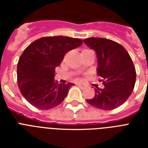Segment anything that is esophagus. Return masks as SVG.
I'll use <instances>...</instances> for the list:
<instances>
[{"mask_svg":"<svg viewBox=\"0 0 148 148\" xmlns=\"http://www.w3.org/2000/svg\"><path fill=\"white\" fill-rule=\"evenodd\" d=\"M77 85H78L81 88H84L86 87L85 84H82V83H78L77 84Z\"/></svg>","mask_w":148,"mask_h":148,"instance_id":"obj_1","label":"esophagus"}]
</instances>
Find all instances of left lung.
<instances>
[{"instance_id":"8db88e82","label":"left lung","mask_w":148,"mask_h":148,"mask_svg":"<svg viewBox=\"0 0 148 148\" xmlns=\"http://www.w3.org/2000/svg\"><path fill=\"white\" fill-rule=\"evenodd\" d=\"M96 52L97 73L104 85L97 88L88 103L101 110H110L122 105L131 96L136 81V71L131 57L122 45L114 40L101 38L84 40Z\"/></svg>"}]
</instances>
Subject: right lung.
Wrapping results in <instances>:
<instances>
[{"mask_svg": "<svg viewBox=\"0 0 148 148\" xmlns=\"http://www.w3.org/2000/svg\"><path fill=\"white\" fill-rule=\"evenodd\" d=\"M81 45L79 38L45 37L24 50L17 63V84L21 95L31 105L48 110L62 103L74 84H58L54 81L55 68L68 51Z\"/></svg>", "mask_w": 148, "mask_h": 148, "instance_id": "obj_1", "label": "right lung"}]
</instances>
